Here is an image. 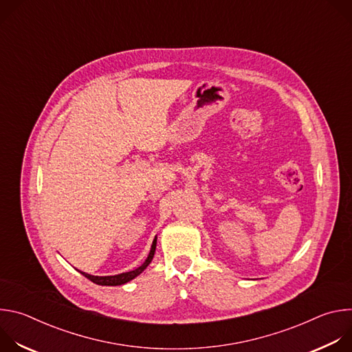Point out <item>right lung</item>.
Returning a JSON list of instances; mask_svg holds the SVG:
<instances>
[{"instance_id":"1","label":"right lung","mask_w":352,"mask_h":352,"mask_svg":"<svg viewBox=\"0 0 352 352\" xmlns=\"http://www.w3.org/2000/svg\"><path fill=\"white\" fill-rule=\"evenodd\" d=\"M156 243H157V236L153 239V243H152V248H150V252H148V256L146 258V261L142 263V266H139L138 269L132 270V272H126V273H121V274H116V276H91V274H87V273H83L80 272L86 278H89L90 281L98 284V285H121V284H125L131 280H133L136 276H139L148 265L150 262H152L153 256H155V252H156Z\"/></svg>"}]
</instances>
